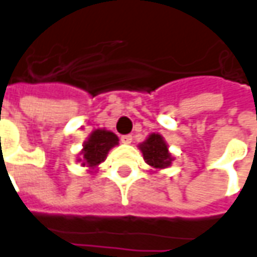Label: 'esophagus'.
Masks as SVG:
<instances>
[{
	"instance_id": "esophagus-1",
	"label": "esophagus",
	"mask_w": 257,
	"mask_h": 257,
	"mask_svg": "<svg viewBox=\"0 0 257 257\" xmlns=\"http://www.w3.org/2000/svg\"><path fill=\"white\" fill-rule=\"evenodd\" d=\"M121 143L131 144L132 143V136L131 135H123V136H121Z\"/></svg>"
}]
</instances>
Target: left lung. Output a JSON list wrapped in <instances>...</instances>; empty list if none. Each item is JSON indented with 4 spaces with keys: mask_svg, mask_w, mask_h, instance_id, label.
<instances>
[{
    "mask_svg": "<svg viewBox=\"0 0 257 257\" xmlns=\"http://www.w3.org/2000/svg\"><path fill=\"white\" fill-rule=\"evenodd\" d=\"M139 147H140V151L143 153L144 161L154 169H165V167L170 166L173 157L172 154L169 153L166 142L163 140L161 135L151 134L147 140L140 144Z\"/></svg>",
    "mask_w": 257,
    "mask_h": 257,
    "instance_id": "1",
    "label": "left lung"
}]
</instances>
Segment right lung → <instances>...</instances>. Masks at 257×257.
<instances>
[{
	"label": "right lung",
	"mask_w": 257,
	"mask_h": 257,
	"mask_svg": "<svg viewBox=\"0 0 257 257\" xmlns=\"http://www.w3.org/2000/svg\"><path fill=\"white\" fill-rule=\"evenodd\" d=\"M118 144V138L106 129H96L90 135L81 150V165L95 169L100 162H103L106 155L114 146Z\"/></svg>",
	"instance_id": "right-lung-1"
}]
</instances>
